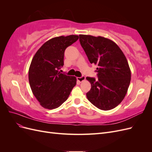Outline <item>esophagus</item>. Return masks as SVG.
I'll return each mask as SVG.
<instances>
[{"mask_svg": "<svg viewBox=\"0 0 152 152\" xmlns=\"http://www.w3.org/2000/svg\"><path fill=\"white\" fill-rule=\"evenodd\" d=\"M77 79L78 81H79L80 82H81L86 80V77L85 76H82L80 77H77Z\"/></svg>", "mask_w": 152, "mask_h": 152, "instance_id": "1", "label": "esophagus"}]
</instances>
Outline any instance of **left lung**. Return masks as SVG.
<instances>
[{"label":"left lung","mask_w":152,"mask_h":152,"mask_svg":"<svg viewBox=\"0 0 152 152\" xmlns=\"http://www.w3.org/2000/svg\"><path fill=\"white\" fill-rule=\"evenodd\" d=\"M79 40L90 63L98 66V79L86 77L91 84L87 99L100 110L115 108L126 96L131 82L125 55L113 41L103 37L79 35Z\"/></svg>","instance_id":"1"}]
</instances>
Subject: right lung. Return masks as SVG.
<instances>
[{
	"label": "right lung",
	"mask_w": 152,
	"mask_h": 152,
	"mask_svg": "<svg viewBox=\"0 0 152 152\" xmlns=\"http://www.w3.org/2000/svg\"><path fill=\"white\" fill-rule=\"evenodd\" d=\"M79 36L54 37L45 42L32 59L28 71L29 83L35 97L42 107L52 110L68 99L76 85L75 77L59 71L64 65L65 49L75 42Z\"/></svg>",
	"instance_id": "obj_1"
}]
</instances>
